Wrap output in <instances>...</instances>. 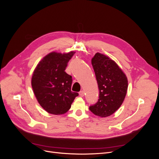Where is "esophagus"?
Masks as SVG:
<instances>
[{
	"label": "esophagus",
	"instance_id": "obj_1",
	"mask_svg": "<svg viewBox=\"0 0 159 159\" xmlns=\"http://www.w3.org/2000/svg\"><path fill=\"white\" fill-rule=\"evenodd\" d=\"M80 93V95L81 96V97H84V95H85V93H84V91H81L79 93Z\"/></svg>",
	"mask_w": 159,
	"mask_h": 159
}]
</instances>
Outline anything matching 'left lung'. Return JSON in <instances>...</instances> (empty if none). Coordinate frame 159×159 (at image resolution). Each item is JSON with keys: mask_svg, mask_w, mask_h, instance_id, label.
Segmentation results:
<instances>
[{"mask_svg": "<svg viewBox=\"0 0 159 159\" xmlns=\"http://www.w3.org/2000/svg\"><path fill=\"white\" fill-rule=\"evenodd\" d=\"M99 90V99L89 110L101 117L110 116L120 107L127 93V78L115 62L96 53L91 60Z\"/></svg>", "mask_w": 159, "mask_h": 159, "instance_id": "left-lung-1", "label": "left lung"}]
</instances>
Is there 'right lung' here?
<instances>
[{
  "instance_id": "obj_1",
  "label": "right lung",
  "mask_w": 159,
  "mask_h": 159,
  "mask_svg": "<svg viewBox=\"0 0 159 159\" xmlns=\"http://www.w3.org/2000/svg\"><path fill=\"white\" fill-rule=\"evenodd\" d=\"M75 54L51 52L46 56L34 71L33 91L42 107L54 115L64 114L78 93L71 91V76L65 71L68 61Z\"/></svg>"
}]
</instances>
